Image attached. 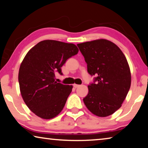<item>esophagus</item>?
Returning a JSON list of instances; mask_svg holds the SVG:
<instances>
[{"mask_svg":"<svg viewBox=\"0 0 148 148\" xmlns=\"http://www.w3.org/2000/svg\"><path fill=\"white\" fill-rule=\"evenodd\" d=\"M73 86H74V87H75V88H77V87H79V85H77V84H74V85H73Z\"/></svg>","mask_w":148,"mask_h":148,"instance_id":"esophagus-1","label":"esophagus"}]
</instances>
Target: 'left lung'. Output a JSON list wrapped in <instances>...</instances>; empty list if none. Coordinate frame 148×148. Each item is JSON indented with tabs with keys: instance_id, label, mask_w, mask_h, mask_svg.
Masks as SVG:
<instances>
[{
	"instance_id": "8db88e82",
	"label": "left lung",
	"mask_w": 148,
	"mask_h": 148,
	"mask_svg": "<svg viewBox=\"0 0 148 148\" xmlns=\"http://www.w3.org/2000/svg\"><path fill=\"white\" fill-rule=\"evenodd\" d=\"M84 57L87 72L95 77L83 99L90 112L106 117L117 111L123 102L131 84V71L125 55L113 42L99 39L77 44Z\"/></svg>"
}]
</instances>
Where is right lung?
I'll use <instances>...</instances> for the list:
<instances>
[{
    "label": "right lung",
    "instance_id": "obj_1",
    "mask_svg": "<svg viewBox=\"0 0 148 148\" xmlns=\"http://www.w3.org/2000/svg\"><path fill=\"white\" fill-rule=\"evenodd\" d=\"M78 51L73 44L46 40L25 57L19 71L20 91L25 103L37 116L52 119L63 109L72 86L57 83L55 72L62 75V65Z\"/></svg>",
    "mask_w": 148,
    "mask_h": 148
}]
</instances>
